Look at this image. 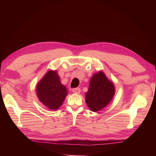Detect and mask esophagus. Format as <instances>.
<instances>
[{"label": "esophagus", "instance_id": "1", "mask_svg": "<svg viewBox=\"0 0 156 156\" xmlns=\"http://www.w3.org/2000/svg\"><path fill=\"white\" fill-rule=\"evenodd\" d=\"M80 91H81V89H80L79 88H75L72 89V92L75 94H79Z\"/></svg>", "mask_w": 156, "mask_h": 156}]
</instances>
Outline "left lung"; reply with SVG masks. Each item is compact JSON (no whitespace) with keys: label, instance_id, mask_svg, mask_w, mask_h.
Masks as SVG:
<instances>
[{"label":"left lung","instance_id":"8db88e82","mask_svg":"<svg viewBox=\"0 0 156 156\" xmlns=\"http://www.w3.org/2000/svg\"><path fill=\"white\" fill-rule=\"evenodd\" d=\"M115 92L114 84L108 81L104 73L100 72L94 74L90 79L85 101L90 109L96 112L109 103Z\"/></svg>","mask_w":156,"mask_h":156}]
</instances>
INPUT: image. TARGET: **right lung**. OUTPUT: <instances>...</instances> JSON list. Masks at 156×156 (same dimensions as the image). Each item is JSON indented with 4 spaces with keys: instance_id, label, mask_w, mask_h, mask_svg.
<instances>
[{
    "instance_id": "1",
    "label": "right lung",
    "mask_w": 156,
    "mask_h": 156,
    "mask_svg": "<svg viewBox=\"0 0 156 156\" xmlns=\"http://www.w3.org/2000/svg\"><path fill=\"white\" fill-rule=\"evenodd\" d=\"M37 95L40 101L50 109L56 110L68 94L67 88L60 83L56 71H49L37 84Z\"/></svg>"
}]
</instances>
